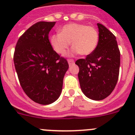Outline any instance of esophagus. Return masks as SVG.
Instances as JSON below:
<instances>
[{
    "instance_id": "esophagus-1",
    "label": "esophagus",
    "mask_w": 135,
    "mask_h": 135,
    "mask_svg": "<svg viewBox=\"0 0 135 135\" xmlns=\"http://www.w3.org/2000/svg\"><path fill=\"white\" fill-rule=\"evenodd\" d=\"M68 64L70 66H71V65H72L74 64V60L72 59H68Z\"/></svg>"
}]
</instances>
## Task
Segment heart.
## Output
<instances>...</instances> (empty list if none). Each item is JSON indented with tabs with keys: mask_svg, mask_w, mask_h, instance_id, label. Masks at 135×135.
<instances>
[{
	"mask_svg": "<svg viewBox=\"0 0 135 135\" xmlns=\"http://www.w3.org/2000/svg\"><path fill=\"white\" fill-rule=\"evenodd\" d=\"M51 44L58 54L64 55L71 42L72 51L88 55L96 49L99 34L95 27L82 23H69L59 30V34L51 37Z\"/></svg>",
	"mask_w": 135,
	"mask_h": 135,
	"instance_id": "1",
	"label": "heart"
}]
</instances>
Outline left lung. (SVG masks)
<instances>
[{"mask_svg":"<svg viewBox=\"0 0 135 135\" xmlns=\"http://www.w3.org/2000/svg\"><path fill=\"white\" fill-rule=\"evenodd\" d=\"M95 51L76 61L79 67L80 85L83 93L96 101L104 99L114 90L119 76L120 52L115 36L101 23Z\"/></svg>","mask_w":135,"mask_h":135,"instance_id":"8db88e82","label":"left lung"}]
</instances>
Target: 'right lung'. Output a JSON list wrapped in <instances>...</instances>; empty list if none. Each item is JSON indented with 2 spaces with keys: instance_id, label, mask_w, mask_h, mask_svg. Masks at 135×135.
<instances>
[{
  "instance_id": "add662e5",
  "label": "right lung",
  "mask_w": 135,
  "mask_h": 135,
  "mask_svg": "<svg viewBox=\"0 0 135 135\" xmlns=\"http://www.w3.org/2000/svg\"><path fill=\"white\" fill-rule=\"evenodd\" d=\"M55 21H39L29 27L16 44L13 61L21 86L32 101L53 103L60 96L69 68L64 57L53 50L49 33Z\"/></svg>"
}]
</instances>
